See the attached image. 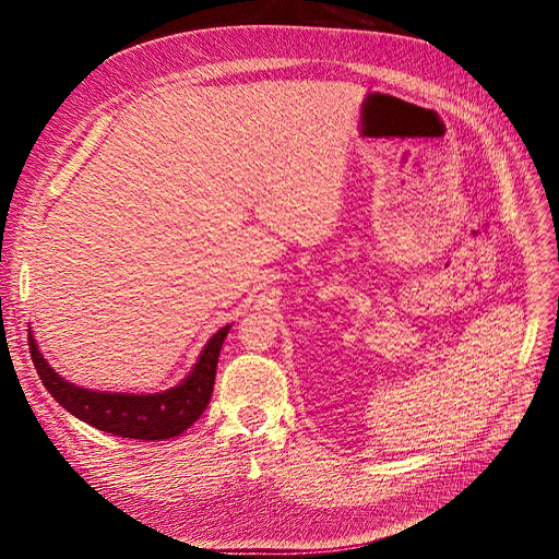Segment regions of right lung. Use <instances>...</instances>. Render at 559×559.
<instances>
[{"label": "right lung", "instance_id": "add662e5", "mask_svg": "<svg viewBox=\"0 0 559 559\" xmlns=\"http://www.w3.org/2000/svg\"><path fill=\"white\" fill-rule=\"evenodd\" d=\"M228 326L219 329L209 344L203 346L201 356L179 385L158 394H124V392H93L76 388L58 376L43 358L34 335H28V350L43 380L45 390L61 403L70 415L91 424L104 432H112L129 439H171L188 430L209 407L215 385L217 360L228 335Z\"/></svg>", "mask_w": 559, "mask_h": 559}]
</instances>
